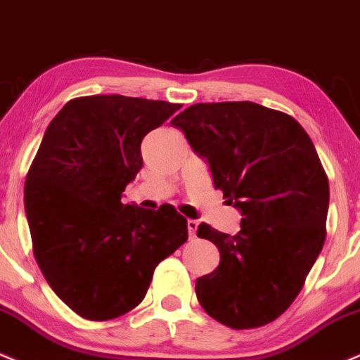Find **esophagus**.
<instances>
[{
    "instance_id": "1",
    "label": "esophagus",
    "mask_w": 360,
    "mask_h": 360,
    "mask_svg": "<svg viewBox=\"0 0 360 360\" xmlns=\"http://www.w3.org/2000/svg\"><path fill=\"white\" fill-rule=\"evenodd\" d=\"M197 227H198V222L193 221V219H188V221H187V229H188L190 238H195Z\"/></svg>"
}]
</instances>
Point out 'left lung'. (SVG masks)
Listing matches in <instances>:
<instances>
[{"label": "left lung", "mask_w": 360, "mask_h": 360, "mask_svg": "<svg viewBox=\"0 0 360 360\" xmlns=\"http://www.w3.org/2000/svg\"><path fill=\"white\" fill-rule=\"evenodd\" d=\"M172 124L243 214L236 236L198 226L221 252L195 283L198 303L236 330L271 323L302 291L327 234L330 192L314 143L290 114L249 101L193 104Z\"/></svg>", "instance_id": "left-lung-1"}]
</instances>
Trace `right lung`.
<instances>
[{
    "mask_svg": "<svg viewBox=\"0 0 360 360\" xmlns=\"http://www.w3.org/2000/svg\"><path fill=\"white\" fill-rule=\"evenodd\" d=\"M181 104L141 97L72 99L46 128L27 181L33 255L46 283L82 319L104 322L145 298L155 268L188 238L173 205H124L141 141Z\"/></svg>",
    "mask_w": 360,
    "mask_h": 360,
    "instance_id": "1",
    "label": "right lung"
}]
</instances>
